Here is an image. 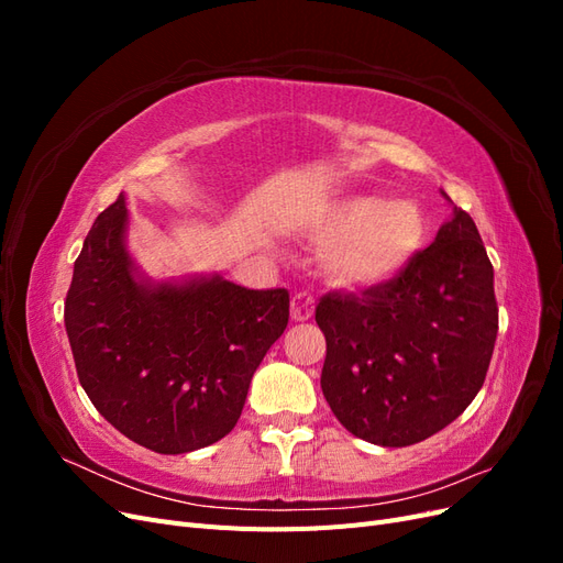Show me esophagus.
Instances as JSON below:
<instances>
[{
  "label": "esophagus",
  "mask_w": 563,
  "mask_h": 563,
  "mask_svg": "<svg viewBox=\"0 0 563 563\" xmlns=\"http://www.w3.org/2000/svg\"><path fill=\"white\" fill-rule=\"evenodd\" d=\"M314 312V296L310 291H296L291 298V319L308 321Z\"/></svg>",
  "instance_id": "esophagus-1"
}]
</instances>
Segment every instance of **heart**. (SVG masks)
Segmentation results:
<instances>
[{
    "instance_id": "obj_1",
    "label": "heart",
    "mask_w": 563,
    "mask_h": 563,
    "mask_svg": "<svg viewBox=\"0 0 563 563\" xmlns=\"http://www.w3.org/2000/svg\"><path fill=\"white\" fill-rule=\"evenodd\" d=\"M317 236L331 244L323 265L338 284L373 286L413 258L424 240V218L411 201L352 197L321 220Z\"/></svg>"
}]
</instances>
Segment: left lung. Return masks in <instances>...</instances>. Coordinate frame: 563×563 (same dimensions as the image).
Instances as JSON below:
<instances>
[{"label": "left lung", "mask_w": 563, "mask_h": 563, "mask_svg": "<svg viewBox=\"0 0 563 563\" xmlns=\"http://www.w3.org/2000/svg\"><path fill=\"white\" fill-rule=\"evenodd\" d=\"M321 391L343 428L411 446L451 424L486 380L498 333L493 265L467 211L362 296L327 294Z\"/></svg>", "instance_id": "8db88e82"}]
</instances>
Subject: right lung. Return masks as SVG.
Returning a JSON list of instances; mask_svg holds the SVG:
<instances>
[{
    "label": "right lung",
    "instance_id": "obj_1",
    "mask_svg": "<svg viewBox=\"0 0 563 563\" xmlns=\"http://www.w3.org/2000/svg\"><path fill=\"white\" fill-rule=\"evenodd\" d=\"M124 195L96 218L65 298L79 383L96 411L155 453L223 439L242 416L265 352L288 323L286 288L225 279H133L124 249Z\"/></svg>",
    "mask_w": 563,
    "mask_h": 563
}]
</instances>
